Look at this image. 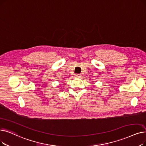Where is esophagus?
<instances>
[{
    "label": "esophagus",
    "mask_w": 146,
    "mask_h": 146,
    "mask_svg": "<svg viewBox=\"0 0 146 146\" xmlns=\"http://www.w3.org/2000/svg\"><path fill=\"white\" fill-rule=\"evenodd\" d=\"M74 77L75 78H81L82 77V76L80 75V74H76L75 76H74Z\"/></svg>",
    "instance_id": "esophagus-1"
}]
</instances>
